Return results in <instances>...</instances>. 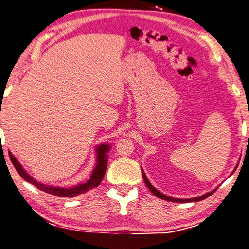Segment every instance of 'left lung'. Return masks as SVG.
Masks as SVG:
<instances>
[{
	"label": "left lung",
	"mask_w": 249,
	"mask_h": 249,
	"mask_svg": "<svg viewBox=\"0 0 249 249\" xmlns=\"http://www.w3.org/2000/svg\"><path fill=\"white\" fill-rule=\"evenodd\" d=\"M142 178H143L144 183H146V185H147V187H148L149 189H150L153 195H156L157 197L161 198V199H164V200H168V201H172V202H196V201H200V200L206 199L207 197L211 196L212 194H213V193L216 191V189H214V191H212V192L208 193V194H205V195H202V196H200V197H197V198H189V199H176V198H172V197H169V196H165V195H163V194H162V193L158 192L157 189H156L155 187H153L152 185L150 184V182H149L148 178H146V175H144V173H143V171H142Z\"/></svg>",
	"instance_id": "8db88e82"
}]
</instances>
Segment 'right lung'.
Here are the masks:
<instances>
[{
    "label": "right lung",
    "mask_w": 249,
    "mask_h": 249,
    "mask_svg": "<svg viewBox=\"0 0 249 249\" xmlns=\"http://www.w3.org/2000/svg\"><path fill=\"white\" fill-rule=\"evenodd\" d=\"M109 149L110 147L107 146V144H100V146L97 148V165L92 172L91 178H90L86 183L79 184L77 186L71 187V188L54 187V186H50V185L38 183L37 180H35L30 175L26 173V171L22 169V166L18 163L16 158L13 156L10 151H8V156H10V159L12 161L13 165L15 166L17 173L19 174L21 178L26 180V182L35 185V186L39 188L40 191L46 192L48 194H51V195L57 196V197H75L100 185L101 180L103 179V178H105V174H106V170L107 165V152L109 151Z\"/></svg>",
    "instance_id": "add662e5"
}]
</instances>
